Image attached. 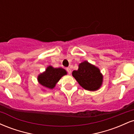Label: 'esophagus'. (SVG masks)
I'll use <instances>...</instances> for the list:
<instances>
[{"instance_id": "1", "label": "esophagus", "mask_w": 134, "mask_h": 134, "mask_svg": "<svg viewBox=\"0 0 134 134\" xmlns=\"http://www.w3.org/2000/svg\"><path fill=\"white\" fill-rule=\"evenodd\" d=\"M67 71L69 74H71V69H70V68H69V67L68 68H67Z\"/></svg>"}]
</instances>
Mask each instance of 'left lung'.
I'll use <instances>...</instances> for the list:
<instances>
[{
	"mask_svg": "<svg viewBox=\"0 0 134 134\" xmlns=\"http://www.w3.org/2000/svg\"><path fill=\"white\" fill-rule=\"evenodd\" d=\"M79 68L72 72V76L82 88L91 91H95L101 87L103 76L98 67L87 61L80 63Z\"/></svg>",
	"mask_w": 134,
	"mask_h": 134,
	"instance_id": "8db88e82",
	"label": "left lung"
}]
</instances>
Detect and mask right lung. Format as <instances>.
<instances>
[{"instance_id": "add662e5", "label": "right lung", "mask_w": 134, "mask_h": 134, "mask_svg": "<svg viewBox=\"0 0 134 134\" xmlns=\"http://www.w3.org/2000/svg\"><path fill=\"white\" fill-rule=\"evenodd\" d=\"M67 74V72L64 69L55 68L52 65L47 67L45 70L38 76V82L43 87L47 89L53 90L59 80L63 76Z\"/></svg>"}]
</instances>
